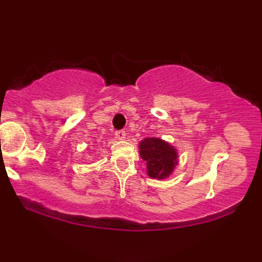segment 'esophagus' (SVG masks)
Returning <instances> with one entry per match:
<instances>
[{
    "label": "esophagus",
    "instance_id": "1",
    "mask_svg": "<svg viewBox=\"0 0 262 262\" xmlns=\"http://www.w3.org/2000/svg\"><path fill=\"white\" fill-rule=\"evenodd\" d=\"M114 135H116L117 139L123 140V139H125V135H127V134H125V130H123V129H122V130H117L116 134H114Z\"/></svg>",
    "mask_w": 262,
    "mask_h": 262
}]
</instances>
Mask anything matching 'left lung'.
<instances>
[{
  "label": "left lung",
  "instance_id": "8db88e82",
  "mask_svg": "<svg viewBox=\"0 0 262 262\" xmlns=\"http://www.w3.org/2000/svg\"><path fill=\"white\" fill-rule=\"evenodd\" d=\"M139 150L141 159L146 161L148 175L152 179L167 177L177 164L176 149L159 138H146L140 141Z\"/></svg>",
  "mask_w": 262,
  "mask_h": 262
}]
</instances>
